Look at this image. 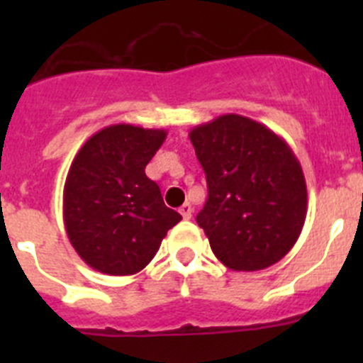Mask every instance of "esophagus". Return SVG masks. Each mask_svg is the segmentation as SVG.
Instances as JSON below:
<instances>
[{
    "label": "esophagus",
    "mask_w": 363,
    "mask_h": 363,
    "mask_svg": "<svg viewBox=\"0 0 363 363\" xmlns=\"http://www.w3.org/2000/svg\"><path fill=\"white\" fill-rule=\"evenodd\" d=\"M179 214L185 218V220H189V218L192 216V205L191 203H184L182 207H179Z\"/></svg>",
    "instance_id": "1"
}]
</instances>
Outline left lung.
<instances>
[{"label": "left lung", "instance_id": "left-lung-1", "mask_svg": "<svg viewBox=\"0 0 363 363\" xmlns=\"http://www.w3.org/2000/svg\"><path fill=\"white\" fill-rule=\"evenodd\" d=\"M209 196L198 225L233 271H262L293 249L307 216V185L293 149L264 123L223 114L189 133Z\"/></svg>", "mask_w": 363, "mask_h": 363}]
</instances>
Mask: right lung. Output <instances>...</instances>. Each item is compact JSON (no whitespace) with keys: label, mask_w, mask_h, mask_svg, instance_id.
I'll return each instance as SVG.
<instances>
[{"label":"right lung","mask_w":363,"mask_h":363,"mask_svg":"<svg viewBox=\"0 0 363 363\" xmlns=\"http://www.w3.org/2000/svg\"><path fill=\"white\" fill-rule=\"evenodd\" d=\"M165 138L163 129L108 125L72 160L63 187V221L74 251L89 267L111 277L136 274L182 220L145 174Z\"/></svg>","instance_id":"add662e5"}]
</instances>
